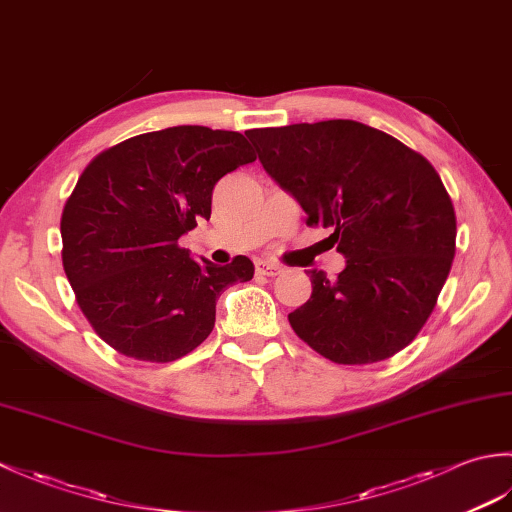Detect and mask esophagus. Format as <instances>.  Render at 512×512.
Returning <instances> with one entry per match:
<instances>
[{"mask_svg":"<svg viewBox=\"0 0 512 512\" xmlns=\"http://www.w3.org/2000/svg\"><path fill=\"white\" fill-rule=\"evenodd\" d=\"M257 275H264V277H277L281 273V266L277 264H270V262H257L255 264Z\"/></svg>","mask_w":512,"mask_h":512,"instance_id":"obj_1","label":"esophagus"}]
</instances>
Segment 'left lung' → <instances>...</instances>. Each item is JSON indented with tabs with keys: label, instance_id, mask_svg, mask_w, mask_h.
I'll return each mask as SVG.
<instances>
[{
	"label": "left lung",
	"instance_id": "left-lung-1",
	"mask_svg": "<svg viewBox=\"0 0 512 512\" xmlns=\"http://www.w3.org/2000/svg\"><path fill=\"white\" fill-rule=\"evenodd\" d=\"M259 162L297 198L308 226L332 228L347 264L312 270L288 314L314 352L339 365L385 361L416 339L455 257V211L431 162L380 129L321 121L248 129Z\"/></svg>",
	"mask_w": 512,
	"mask_h": 512
}]
</instances>
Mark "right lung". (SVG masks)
Masks as SVG:
<instances>
[{
  "label": "right lung",
  "mask_w": 512,
  "mask_h": 512,
  "mask_svg": "<svg viewBox=\"0 0 512 512\" xmlns=\"http://www.w3.org/2000/svg\"><path fill=\"white\" fill-rule=\"evenodd\" d=\"M257 156L239 132L180 125L127 138L83 169L61 213L63 270L118 354L171 363L215 325V301L255 266L195 262L178 239L211 217L213 187Z\"/></svg>",
  "instance_id": "right-lung-1"
}]
</instances>
